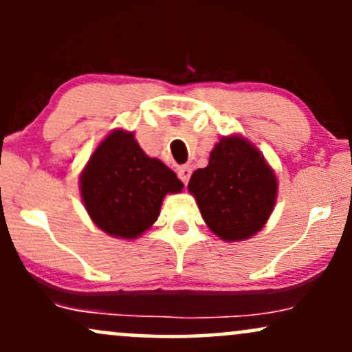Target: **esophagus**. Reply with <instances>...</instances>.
<instances>
[{
    "label": "esophagus",
    "mask_w": 352,
    "mask_h": 352,
    "mask_svg": "<svg viewBox=\"0 0 352 352\" xmlns=\"http://www.w3.org/2000/svg\"><path fill=\"white\" fill-rule=\"evenodd\" d=\"M177 173H179V179L184 182V184H187L190 175H192V168H190L188 165H184V167H180L179 170H177Z\"/></svg>",
    "instance_id": "esophagus-1"
}]
</instances>
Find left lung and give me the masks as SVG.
Masks as SVG:
<instances>
[{"mask_svg": "<svg viewBox=\"0 0 352 352\" xmlns=\"http://www.w3.org/2000/svg\"><path fill=\"white\" fill-rule=\"evenodd\" d=\"M276 177L243 137H223L208 165L192 173L188 190L205 223L225 241H240L263 228L276 200Z\"/></svg>", "mask_w": 352, "mask_h": 352, "instance_id": "left-lung-1", "label": "left lung"}]
</instances>
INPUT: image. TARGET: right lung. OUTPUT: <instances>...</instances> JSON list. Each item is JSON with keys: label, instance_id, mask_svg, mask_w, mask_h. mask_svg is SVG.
<instances>
[{"label": "right lung", "instance_id": "right-lung-1", "mask_svg": "<svg viewBox=\"0 0 352 352\" xmlns=\"http://www.w3.org/2000/svg\"><path fill=\"white\" fill-rule=\"evenodd\" d=\"M182 187L167 165L145 155L134 134L124 131L107 135L80 173V195L92 221L129 240L151 228L164 197Z\"/></svg>", "mask_w": 352, "mask_h": 352}]
</instances>
